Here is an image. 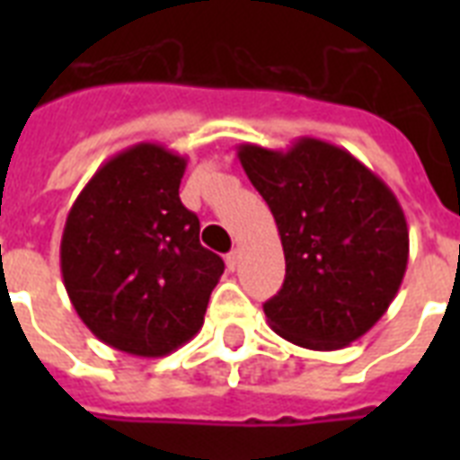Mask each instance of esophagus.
Returning a JSON list of instances; mask_svg holds the SVG:
<instances>
[{
  "label": "esophagus",
  "mask_w": 460,
  "mask_h": 460,
  "mask_svg": "<svg viewBox=\"0 0 460 460\" xmlns=\"http://www.w3.org/2000/svg\"><path fill=\"white\" fill-rule=\"evenodd\" d=\"M226 270H229V272H236L238 270V251H231L229 255H226Z\"/></svg>",
  "instance_id": "1"
}]
</instances>
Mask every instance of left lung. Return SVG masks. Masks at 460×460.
Returning a JSON list of instances; mask_svg holds the SVG:
<instances>
[{
    "label": "left lung",
    "mask_w": 460,
    "mask_h": 460,
    "mask_svg": "<svg viewBox=\"0 0 460 460\" xmlns=\"http://www.w3.org/2000/svg\"><path fill=\"white\" fill-rule=\"evenodd\" d=\"M238 159L272 209L287 260L284 287L265 303L270 327L313 350L358 341L406 274L408 224L392 188L320 138L288 150L243 143Z\"/></svg>",
    "instance_id": "8db88e82"
}]
</instances>
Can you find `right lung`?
<instances>
[{
  "label": "right lung",
  "mask_w": 460,
  "mask_h": 460,
  "mask_svg": "<svg viewBox=\"0 0 460 460\" xmlns=\"http://www.w3.org/2000/svg\"><path fill=\"white\" fill-rule=\"evenodd\" d=\"M186 157L138 143L107 159L68 209L61 277L71 305L102 343L162 358L200 332L224 262L200 245L183 208Z\"/></svg>",
  "instance_id": "right-lung-1"
}]
</instances>
